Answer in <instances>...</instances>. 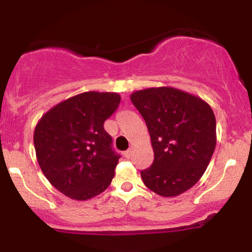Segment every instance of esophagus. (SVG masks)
Returning <instances> with one entry per match:
<instances>
[{"label":"esophagus","mask_w":252,"mask_h":252,"mask_svg":"<svg viewBox=\"0 0 252 252\" xmlns=\"http://www.w3.org/2000/svg\"><path fill=\"white\" fill-rule=\"evenodd\" d=\"M131 155H132V152L130 149L126 150V152L124 153V156H126V158H131Z\"/></svg>","instance_id":"34e87169"}]
</instances>
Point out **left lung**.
Here are the masks:
<instances>
[{
	"label": "left lung",
	"instance_id": "left-lung-1",
	"mask_svg": "<svg viewBox=\"0 0 252 252\" xmlns=\"http://www.w3.org/2000/svg\"><path fill=\"white\" fill-rule=\"evenodd\" d=\"M130 99L146 121L154 150L153 164L141 172L144 185L166 198L192 189L217 143L216 117L209 103L170 86L138 90Z\"/></svg>",
	"mask_w": 252,
	"mask_h": 252
}]
</instances>
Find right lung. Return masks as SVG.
<instances>
[{
	"mask_svg": "<svg viewBox=\"0 0 252 252\" xmlns=\"http://www.w3.org/2000/svg\"><path fill=\"white\" fill-rule=\"evenodd\" d=\"M120 102L117 92H83L57 104L36 124L37 163L52 186L73 200L100 194L114 179L120 155L104 122Z\"/></svg>",
	"mask_w": 252,
	"mask_h": 252,
	"instance_id": "add662e5",
	"label": "right lung"
}]
</instances>
